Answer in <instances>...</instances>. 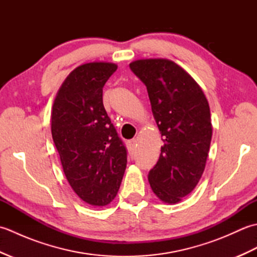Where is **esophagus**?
<instances>
[{"instance_id":"34e87169","label":"esophagus","mask_w":257,"mask_h":257,"mask_svg":"<svg viewBox=\"0 0 257 257\" xmlns=\"http://www.w3.org/2000/svg\"><path fill=\"white\" fill-rule=\"evenodd\" d=\"M127 147H128V150L130 152V155H134V152L136 151V148H137V140H136V139L129 140L127 143Z\"/></svg>"}]
</instances>
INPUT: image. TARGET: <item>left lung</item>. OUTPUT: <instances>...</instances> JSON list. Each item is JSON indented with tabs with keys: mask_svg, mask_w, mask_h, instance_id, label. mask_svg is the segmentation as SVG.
<instances>
[{
	"mask_svg": "<svg viewBox=\"0 0 257 257\" xmlns=\"http://www.w3.org/2000/svg\"><path fill=\"white\" fill-rule=\"evenodd\" d=\"M130 68L146 85L163 146L148 174L163 203L176 204L203 174L212 138L210 106L187 70L167 58L137 59Z\"/></svg>",
	"mask_w": 257,
	"mask_h": 257,
	"instance_id": "obj_1",
	"label": "left lung"
}]
</instances>
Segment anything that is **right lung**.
I'll use <instances>...</instances> for the list:
<instances>
[{
    "label": "right lung",
    "mask_w": 257,
    "mask_h": 257,
    "mask_svg": "<svg viewBox=\"0 0 257 257\" xmlns=\"http://www.w3.org/2000/svg\"><path fill=\"white\" fill-rule=\"evenodd\" d=\"M117 65L91 62L70 73L56 94L51 116L54 144L74 192L92 206L117 195L127 151L102 103V88Z\"/></svg>",
    "instance_id": "add662e5"
}]
</instances>
